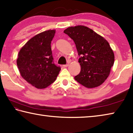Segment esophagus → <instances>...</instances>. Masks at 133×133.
<instances>
[{"label":"esophagus","instance_id":"1","mask_svg":"<svg viewBox=\"0 0 133 133\" xmlns=\"http://www.w3.org/2000/svg\"><path fill=\"white\" fill-rule=\"evenodd\" d=\"M69 66V64H64V65H63V66L64 67H67Z\"/></svg>","mask_w":133,"mask_h":133}]
</instances>
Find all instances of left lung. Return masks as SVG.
Listing matches in <instances>:
<instances>
[{"instance_id":"8db88e82","label":"left lung","mask_w":133,"mask_h":133,"mask_svg":"<svg viewBox=\"0 0 133 133\" xmlns=\"http://www.w3.org/2000/svg\"><path fill=\"white\" fill-rule=\"evenodd\" d=\"M64 33L73 40L81 70L75 79L84 87L94 88L104 82L114 62L109 43L92 29L84 26L69 27Z\"/></svg>"}]
</instances>
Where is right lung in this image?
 I'll return each instance as SVG.
<instances>
[{
	"instance_id": "1",
	"label": "right lung",
	"mask_w": 133,
	"mask_h": 133,
	"mask_svg": "<svg viewBox=\"0 0 133 133\" xmlns=\"http://www.w3.org/2000/svg\"><path fill=\"white\" fill-rule=\"evenodd\" d=\"M55 32L49 30L36 35L18 54L17 65L22 77L37 89H44L52 84L61 70L54 63L51 49Z\"/></svg>"
}]
</instances>
